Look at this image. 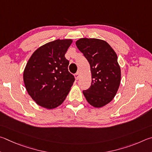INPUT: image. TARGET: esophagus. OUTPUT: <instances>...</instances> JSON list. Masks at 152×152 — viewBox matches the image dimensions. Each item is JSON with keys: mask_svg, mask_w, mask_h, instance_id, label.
<instances>
[{"mask_svg": "<svg viewBox=\"0 0 152 152\" xmlns=\"http://www.w3.org/2000/svg\"><path fill=\"white\" fill-rule=\"evenodd\" d=\"M75 77L77 80V79L79 78V72H77V73H76L75 74Z\"/></svg>", "mask_w": 152, "mask_h": 152, "instance_id": "esophagus-1", "label": "esophagus"}]
</instances>
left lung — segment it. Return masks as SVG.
I'll return each mask as SVG.
<instances>
[{
	"instance_id": "1",
	"label": "left lung",
	"mask_w": 152,
	"mask_h": 152,
	"mask_svg": "<svg viewBox=\"0 0 152 152\" xmlns=\"http://www.w3.org/2000/svg\"><path fill=\"white\" fill-rule=\"evenodd\" d=\"M76 45L89 63L92 75L91 86L83 94L90 105L102 107L112 101L120 84L118 56L103 40L83 38L77 41Z\"/></svg>"
}]
</instances>
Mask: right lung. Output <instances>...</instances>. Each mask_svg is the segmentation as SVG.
<instances>
[{"label":"right lung","instance_id":"right-lung-1","mask_svg":"<svg viewBox=\"0 0 152 152\" xmlns=\"http://www.w3.org/2000/svg\"><path fill=\"white\" fill-rule=\"evenodd\" d=\"M71 39H57L40 47L26 63L23 80L26 91L37 104L45 108L58 107L65 99L75 81L65 57Z\"/></svg>","mask_w":152,"mask_h":152}]
</instances>
